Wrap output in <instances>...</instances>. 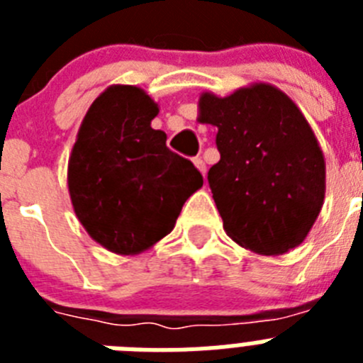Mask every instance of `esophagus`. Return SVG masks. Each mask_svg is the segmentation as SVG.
Returning a JSON list of instances; mask_svg holds the SVG:
<instances>
[{
	"instance_id": "34e87169",
	"label": "esophagus",
	"mask_w": 363,
	"mask_h": 363,
	"mask_svg": "<svg viewBox=\"0 0 363 363\" xmlns=\"http://www.w3.org/2000/svg\"><path fill=\"white\" fill-rule=\"evenodd\" d=\"M192 162H194V165H196V169L198 171L201 172V174L205 176V172H207V167H205V162L201 158H194L192 160Z\"/></svg>"
}]
</instances>
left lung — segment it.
Instances as JSON below:
<instances>
[{
  "label": "left lung",
  "instance_id": "8db88e82",
  "mask_svg": "<svg viewBox=\"0 0 363 363\" xmlns=\"http://www.w3.org/2000/svg\"><path fill=\"white\" fill-rule=\"evenodd\" d=\"M198 121L218 129L207 179L227 236L262 256L300 245L322 211L325 160L298 105L259 82L223 98L201 92Z\"/></svg>",
  "mask_w": 363,
  "mask_h": 363
}]
</instances>
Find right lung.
I'll return each mask as SVG.
<instances>
[{
	"label": "right lung",
	"instance_id": "right-lung-1",
	"mask_svg": "<svg viewBox=\"0 0 363 363\" xmlns=\"http://www.w3.org/2000/svg\"><path fill=\"white\" fill-rule=\"evenodd\" d=\"M158 104L134 85L107 86L86 111L67 167L72 209L94 242L120 256L147 251L174 229L203 185L154 130Z\"/></svg>",
	"mask_w": 363,
	"mask_h": 363
}]
</instances>
